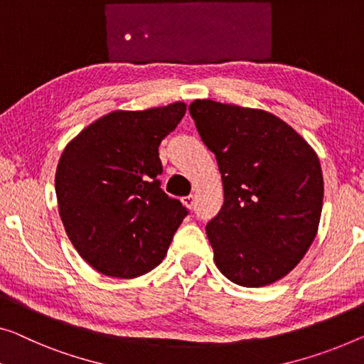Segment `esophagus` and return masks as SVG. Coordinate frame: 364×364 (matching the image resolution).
I'll list each match as a JSON object with an SVG mask.
<instances>
[{
	"label": "esophagus",
	"instance_id": "34e87169",
	"mask_svg": "<svg viewBox=\"0 0 364 364\" xmlns=\"http://www.w3.org/2000/svg\"><path fill=\"white\" fill-rule=\"evenodd\" d=\"M183 204L186 205V208L191 209L193 205H194V196H193V194H189V196H184L183 198Z\"/></svg>",
	"mask_w": 364,
	"mask_h": 364
}]
</instances>
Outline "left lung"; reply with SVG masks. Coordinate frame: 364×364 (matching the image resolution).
Listing matches in <instances>:
<instances>
[{"instance_id": "1", "label": "left lung", "mask_w": 364, "mask_h": 364, "mask_svg": "<svg viewBox=\"0 0 364 364\" xmlns=\"http://www.w3.org/2000/svg\"><path fill=\"white\" fill-rule=\"evenodd\" d=\"M189 112L224 184V205L205 225L215 267L245 287L284 278L307 253L321 222L317 154L267 111L196 100Z\"/></svg>"}]
</instances>
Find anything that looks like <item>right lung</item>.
Returning <instances> with one entry per match:
<instances>
[{
  "instance_id": "1",
  "label": "right lung",
  "mask_w": 364,
  "mask_h": 364,
  "mask_svg": "<svg viewBox=\"0 0 364 364\" xmlns=\"http://www.w3.org/2000/svg\"><path fill=\"white\" fill-rule=\"evenodd\" d=\"M186 112L184 102L112 111L65 147L55 173L65 232L91 268L137 278L159 267L188 214L160 188L159 147Z\"/></svg>"
}]
</instances>
